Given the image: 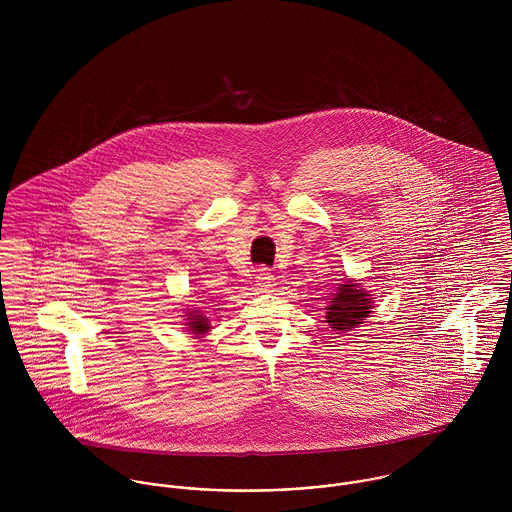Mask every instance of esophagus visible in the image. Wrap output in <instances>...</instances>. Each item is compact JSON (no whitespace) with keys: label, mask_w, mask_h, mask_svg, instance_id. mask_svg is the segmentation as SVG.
I'll list each match as a JSON object with an SVG mask.
<instances>
[{"label":"esophagus","mask_w":512,"mask_h":512,"mask_svg":"<svg viewBox=\"0 0 512 512\" xmlns=\"http://www.w3.org/2000/svg\"><path fill=\"white\" fill-rule=\"evenodd\" d=\"M256 286L260 292H272L276 286V278L270 274L268 268H260L256 274Z\"/></svg>","instance_id":"34e87169"}]
</instances>
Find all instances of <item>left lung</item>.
I'll return each instance as SVG.
<instances>
[{
	"instance_id": "left-lung-1",
	"label": "left lung",
	"mask_w": 512,
	"mask_h": 512,
	"mask_svg": "<svg viewBox=\"0 0 512 512\" xmlns=\"http://www.w3.org/2000/svg\"><path fill=\"white\" fill-rule=\"evenodd\" d=\"M368 295L370 293L363 292L351 282L341 284L337 293H333V299L327 307V323L331 325V329L345 333L361 325L372 309V301Z\"/></svg>"
}]
</instances>
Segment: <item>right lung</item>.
I'll list each match as a JSON object with an SVG mask.
<instances>
[{"mask_svg": "<svg viewBox=\"0 0 512 512\" xmlns=\"http://www.w3.org/2000/svg\"><path fill=\"white\" fill-rule=\"evenodd\" d=\"M189 331L193 333V335H203V333H207L209 331V319L205 317V315H201V313H189Z\"/></svg>", "mask_w": 512, "mask_h": 512, "instance_id": "add662e5", "label": "right lung"}]
</instances>
